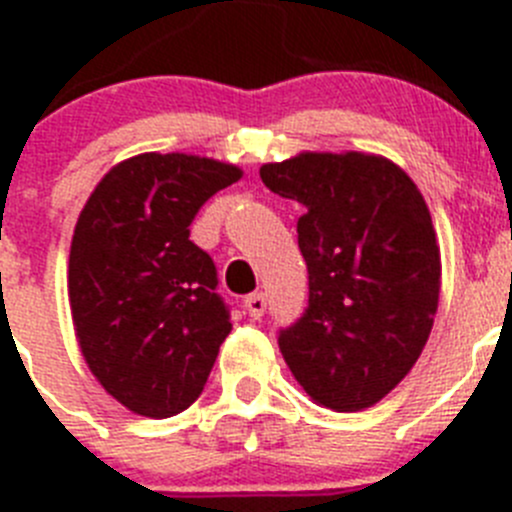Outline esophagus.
<instances>
[{
    "mask_svg": "<svg viewBox=\"0 0 512 512\" xmlns=\"http://www.w3.org/2000/svg\"><path fill=\"white\" fill-rule=\"evenodd\" d=\"M246 310L253 320H259L266 310V295L261 292H253V295L246 297Z\"/></svg>",
    "mask_w": 512,
    "mask_h": 512,
    "instance_id": "1",
    "label": "esophagus"
}]
</instances>
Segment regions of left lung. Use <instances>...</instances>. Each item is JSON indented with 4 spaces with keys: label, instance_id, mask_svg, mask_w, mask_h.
<instances>
[{
    "label": "left lung",
    "instance_id": "8db88e82",
    "mask_svg": "<svg viewBox=\"0 0 512 512\" xmlns=\"http://www.w3.org/2000/svg\"><path fill=\"white\" fill-rule=\"evenodd\" d=\"M261 182L297 200L310 300L279 330V351L323 408L356 413L390 395L431 336L441 253L423 194L372 153H300L261 166Z\"/></svg>",
    "mask_w": 512,
    "mask_h": 512
}]
</instances>
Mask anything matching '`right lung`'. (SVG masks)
Masks as SVG:
<instances>
[{
	"mask_svg": "<svg viewBox=\"0 0 512 512\" xmlns=\"http://www.w3.org/2000/svg\"><path fill=\"white\" fill-rule=\"evenodd\" d=\"M243 171L187 153H140L112 166L74 230L69 302L89 369L117 402L171 418L205 390L230 307L189 225Z\"/></svg>",
	"mask_w": 512,
	"mask_h": 512,
	"instance_id": "obj_1",
	"label": "right lung"
}]
</instances>
